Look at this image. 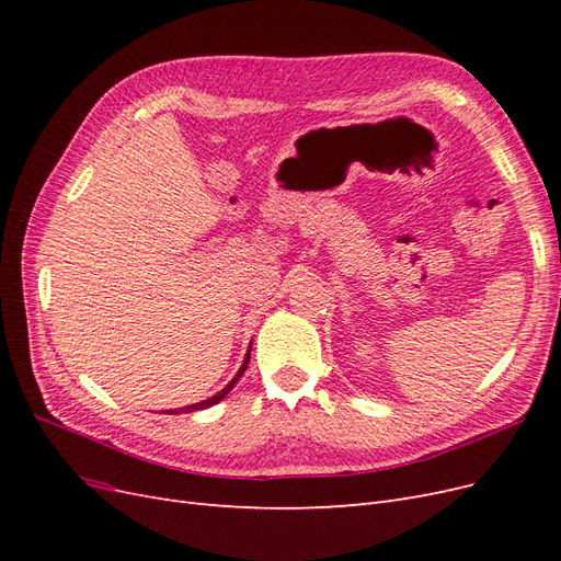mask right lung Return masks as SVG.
<instances>
[{"label": "right lung", "mask_w": 561, "mask_h": 561, "mask_svg": "<svg viewBox=\"0 0 561 561\" xmlns=\"http://www.w3.org/2000/svg\"><path fill=\"white\" fill-rule=\"evenodd\" d=\"M248 363H250V348H248V353H245V360H243V365H241V369L239 371H236V377L222 388V390H219V393L217 396H213V398H208V400H203V402H194V404H186V407H182V410H171V412H168V414H180V412H196V410H208V407H213V404H217L219 400H222V398H227V393H229V390L236 386V381H239L241 377H243V371L248 369Z\"/></svg>", "instance_id": "obj_1"}]
</instances>
